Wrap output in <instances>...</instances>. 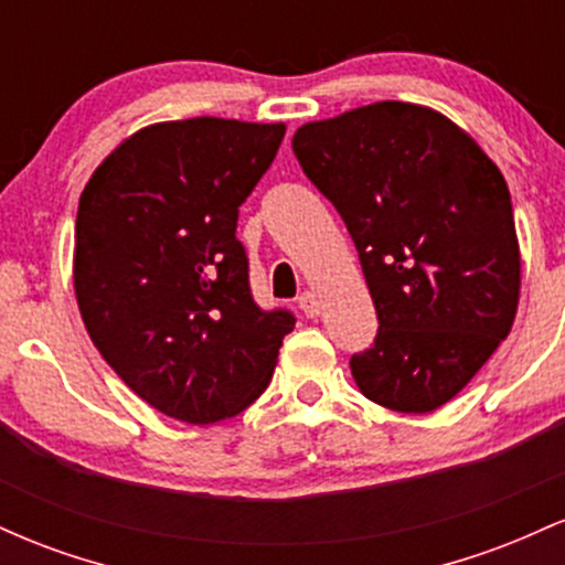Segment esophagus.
<instances>
[{
  "label": "esophagus",
  "instance_id": "34e87169",
  "mask_svg": "<svg viewBox=\"0 0 565 565\" xmlns=\"http://www.w3.org/2000/svg\"><path fill=\"white\" fill-rule=\"evenodd\" d=\"M300 310L305 316H308V319H316V316L321 313V302H319V297L313 295V291H302L300 295Z\"/></svg>",
  "mask_w": 565,
  "mask_h": 565
}]
</instances>
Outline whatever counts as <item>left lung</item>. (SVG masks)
<instances>
[{"instance_id": "1", "label": "left lung", "mask_w": 565, "mask_h": 565, "mask_svg": "<svg viewBox=\"0 0 565 565\" xmlns=\"http://www.w3.org/2000/svg\"><path fill=\"white\" fill-rule=\"evenodd\" d=\"M291 148L345 220L377 308L374 345L350 359L355 385L393 412H436L515 321L521 249L502 172L444 114L401 100L308 121Z\"/></svg>"}]
</instances>
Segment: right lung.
Instances as JSON below:
<instances>
[{"label": "right lung", "instance_id": "obj_1", "mask_svg": "<svg viewBox=\"0 0 565 565\" xmlns=\"http://www.w3.org/2000/svg\"><path fill=\"white\" fill-rule=\"evenodd\" d=\"M284 125L196 116L142 127L84 185L74 289L108 366L191 425L244 412L268 387L289 310L252 300L238 206Z\"/></svg>", "mask_w": 565, "mask_h": 565}]
</instances>
